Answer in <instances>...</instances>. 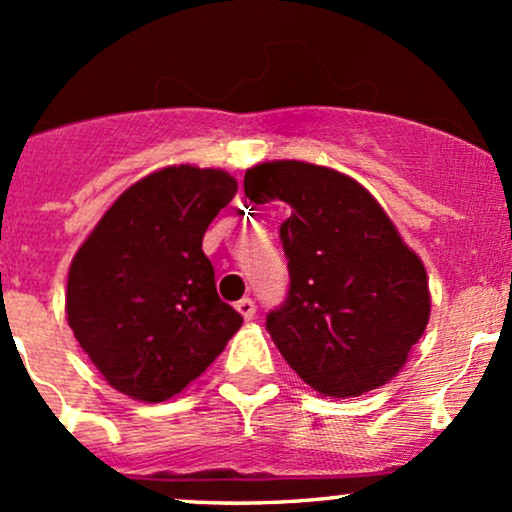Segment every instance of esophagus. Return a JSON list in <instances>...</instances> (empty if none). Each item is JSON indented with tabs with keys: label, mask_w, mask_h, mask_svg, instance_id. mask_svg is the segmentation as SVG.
I'll use <instances>...</instances> for the list:
<instances>
[{
	"label": "esophagus",
	"mask_w": 512,
	"mask_h": 512,
	"mask_svg": "<svg viewBox=\"0 0 512 512\" xmlns=\"http://www.w3.org/2000/svg\"><path fill=\"white\" fill-rule=\"evenodd\" d=\"M236 310L245 317V320H252V317H255V313H257L255 303H252L250 298H243V301H238L236 303Z\"/></svg>",
	"instance_id": "esophagus-1"
}]
</instances>
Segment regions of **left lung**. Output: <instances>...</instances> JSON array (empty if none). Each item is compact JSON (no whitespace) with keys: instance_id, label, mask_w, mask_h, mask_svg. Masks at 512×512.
Segmentation results:
<instances>
[{"instance_id":"1","label":"left lung","mask_w":512,"mask_h":512,"mask_svg":"<svg viewBox=\"0 0 512 512\" xmlns=\"http://www.w3.org/2000/svg\"><path fill=\"white\" fill-rule=\"evenodd\" d=\"M245 197L291 207L279 238L289 293L267 315L286 363L325 397L390 383L428 315L424 262L363 185L332 168L269 161L245 173Z\"/></svg>"}]
</instances>
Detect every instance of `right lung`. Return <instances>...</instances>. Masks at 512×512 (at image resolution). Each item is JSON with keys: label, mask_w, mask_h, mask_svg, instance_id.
Segmentation results:
<instances>
[{"label": "right lung", "mask_w": 512, "mask_h": 512, "mask_svg": "<svg viewBox=\"0 0 512 512\" xmlns=\"http://www.w3.org/2000/svg\"><path fill=\"white\" fill-rule=\"evenodd\" d=\"M216 168L168 166L115 199L69 267L67 320L117 392L163 402L221 354L243 317L216 293L202 238L236 197Z\"/></svg>", "instance_id": "add662e5"}]
</instances>
